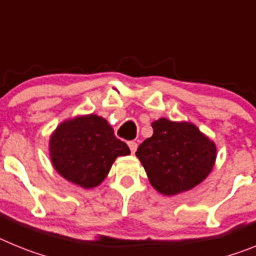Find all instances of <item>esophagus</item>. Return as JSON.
Here are the masks:
<instances>
[{
	"mask_svg": "<svg viewBox=\"0 0 256 256\" xmlns=\"http://www.w3.org/2000/svg\"><path fill=\"white\" fill-rule=\"evenodd\" d=\"M128 146H130V152L134 154L136 150H137V142L130 141L128 142Z\"/></svg>",
	"mask_w": 256,
	"mask_h": 256,
	"instance_id": "obj_1",
	"label": "esophagus"
}]
</instances>
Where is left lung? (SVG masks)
<instances>
[{"label":"left lung","mask_w":256,"mask_h":256,"mask_svg":"<svg viewBox=\"0 0 256 256\" xmlns=\"http://www.w3.org/2000/svg\"><path fill=\"white\" fill-rule=\"evenodd\" d=\"M151 126L154 134L140 144L136 156L154 188L173 196L200 184L214 166L216 144L188 122L162 118Z\"/></svg>","instance_id":"1"}]
</instances>
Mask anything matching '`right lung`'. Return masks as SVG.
Here are the masks:
<instances>
[{"label":"right lung","instance_id":"right-lung-1","mask_svg":"<svg viewBox=\"0 0 256 256\" xmlns=\"http://www.w3.org/2000/svg\"><path fill=\"white\" fill-rule=\"evenodd\" d=\"M106 119L90 114L58 126L50 137V158L60 176L83 188L98 186L118 156L130 155Z\"/></svg>","mask_w":256,"mask_h":256}]
</instances>
